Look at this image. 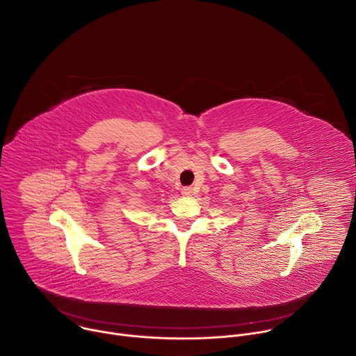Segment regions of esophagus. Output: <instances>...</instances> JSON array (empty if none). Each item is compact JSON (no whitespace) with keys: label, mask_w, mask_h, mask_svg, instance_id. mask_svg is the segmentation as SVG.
<instances>
[{"label":"esophagus","mask_w":356,"mask_h":356,"mask_svg":"<svg viewBox=\"0 0 356 356\" xmlns=\"http://www.w3.org/2000/svg\"><path fill=\"white\" fill-rule=\"evenodd\" d=\"M193 187H183L181 188V194L183 195H186V197H190V195H193Z\"/></svg>","instance_id":"obj_1"}]
</instances>
